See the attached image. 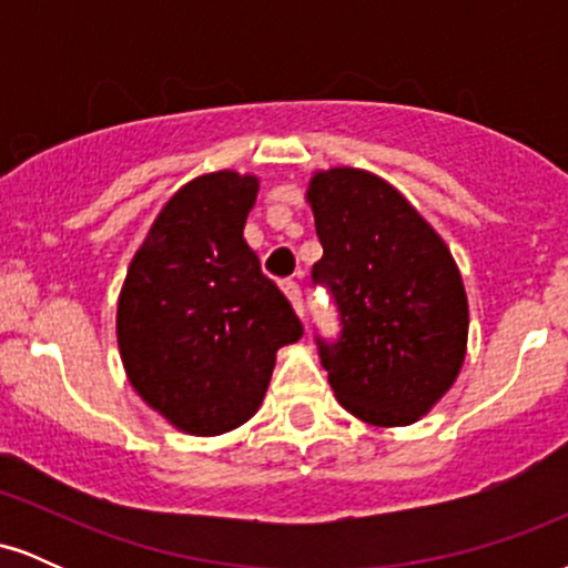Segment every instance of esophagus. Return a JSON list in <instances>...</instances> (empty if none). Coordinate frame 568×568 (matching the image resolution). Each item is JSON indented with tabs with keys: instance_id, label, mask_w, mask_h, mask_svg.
<instances>
[{
	"instance_id": "1",
	"label": "esophagus",
	"mask_w": 568,
	"mask_h": 568,
	"mask_svg": "<svg viewBox=\"0 0 568 568\" xmlns=\"http://www.w3.org/2000/svg\"><path fill=\"white\" fill-rule=\"evenodd\" d=\"M283 293L288 296L293 312H296L298 317H304V302H302V288H298V283H293V280L283 283Z\"/></svg>"
}]
</instances>
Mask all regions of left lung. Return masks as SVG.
Segmentation results:
<instances>
[{
    "label": "left lung",
    "instance_id": "obj_1",
    "mask_svg": "<svg viewBox=\"0 0 568 568\" xmlns=\"http://www.w3.org/2000/svg\"><path fill=\"white\" fill-rule=\"evenodd\" d=\"M306 205L334 291L342 338L321 342L344 410L374 427L419 422L452 389L467 355L470 310L459 266L389 181L361 168L312 173Z\"/></svg>",
    "mask_w": 568,
    "mask_h": 568
}]
</instances>
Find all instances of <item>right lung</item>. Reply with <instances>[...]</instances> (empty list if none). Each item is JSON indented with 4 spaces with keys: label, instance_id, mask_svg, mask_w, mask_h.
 Returning <instances> with one entry per match:
<instances>
[{
    "label": "right lung",
    "instance_id": "obj_1",
    "mask_svg": "<svg viewBox=\"0 0 568 568\" xmlns=\"http://www.w3.org/2000/svg\"><path fill=\"white\" fill-rule=\"evenodd\" d=\"M258 175L186 181L149 226L116 298L128 382L179 433L213 438L264 403L277 349L302 323L243 237Z\"/></svg>",
    "mask_w": 568,
    "mask_h": 568
}]
</instances>
